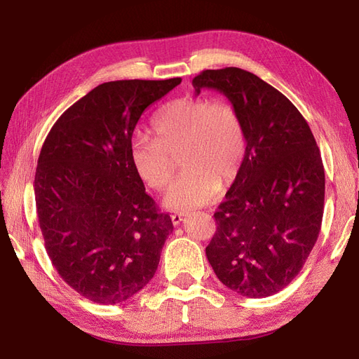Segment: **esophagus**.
<instances>
[{
    "instance_id": "obj_1",
    "label": "esophagus",
    "mask_w": 359,
    "mask_h": 359,
    "mask_svg": "<svg viewBox=\"0 0 359 359\" xmlns=\"http://www.w3.org/2000/svg\"><path fill=\"white\" fill-rule=\"evenodd\" d=\"M170 219H172L173 224L178 226L182 222V219H184V214H173V215H170Z\"/></svg>"
}]
</instances>
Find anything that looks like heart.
<instances>
[{"instance_id":"b5f03b06","label":"heart","mask_w":359,"mask_h":359,"mask_svg":"<svg viewBox=\"0 0 359 359\" xmlns=\"http://www.w3.org/2000/svg\"><path fill=\"white\" fill-rule=\"evenodd\" d=\"M154 136H135L130 161L148 187L163 190L172 180L173 156L186 169L166 191L165 205L186 212L208 203L240 172L247 137L236 107L206 97H182L153 119Z\"/></svg>"}]
</instances>
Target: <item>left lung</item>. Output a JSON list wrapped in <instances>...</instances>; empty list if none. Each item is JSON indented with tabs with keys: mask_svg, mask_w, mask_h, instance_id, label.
<instances>
[{
	"mask_svg": "<svg viewBox=\"0 0 359 359\" xmlns=\"http://www.w3.org/2000/svg\"><path fill=\"white\" fill-rule=\"evenodd\" d=\"M194 94L217 90L240 112L244 161L214 214L205 248L222 283L247 298H265L295 278L320 232L325 170L306 119L274 86L238 67L203 70Z\"/></svg>",
	"mask_w": 359,
	"mask_h": 359,
	"instance_id": "1",
	"label": "left lung"
}]
</instances>
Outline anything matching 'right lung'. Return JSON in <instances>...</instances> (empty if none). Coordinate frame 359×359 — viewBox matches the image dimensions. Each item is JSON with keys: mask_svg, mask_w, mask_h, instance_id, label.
Listing matches in <instances>:
<instances>
[{"mask_svg": "<svg viewBox=\"0 0 359 359\" xmlns=\"http://www.w3.org/2000/svg\"><path fill=\"white\" fill-rule=\"evenodd\" d=\"M181 83L114 81L64 112L41 147L34 194L46 252L86 299L119 304L154 277L172 233L130 161L140 115Z\"/></svg>", "mask_w": 359, "mask_h": 359, "instance_id": "1", "label": "right lung"}]
</instances>
